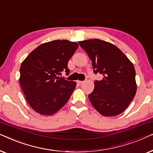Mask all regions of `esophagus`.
Masks as SVG:
<instances>
[{
	"label": "esophagus",
	"mask_w": 153,
	"mask_h": 153,
	"mask_svg": "<svg viewBox=\"0 0 153 153\" xmlns=\"http://www.w3.org/2000/svg\"><path fill=\"white\" fill-rule=\"evenodd\" d=\"M77 83H78L79 84L81 85V84H82V83H83V81H77Z\"/></svg>",
	"instance_id": "esophagus-1"
}]
</instances>
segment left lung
<instances>
[{"label": "left lung", "instance_id": "obj_1", "mask_svg": "<svg viewBox=\"0 0 153 153\" xmlns=\"http://www.w3.org/2000/svg\"><path fill=\"white\" fill-rule=\"evenodd\" d=\"M79 44L92 60L94 73L103 76L101 81H95V88L88 95L92 105L104 116L120 114L137 92L133 64L118 47L107 42L93 39Z\"/></svg>", "mask_w": 153, "mask_h": 153}]
</instances>
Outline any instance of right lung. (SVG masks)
I'll list each match as a JSON object with an SVG mask.
<instances>
[{
  "label": "right lung",
  "mask_w": 153,
  "mask_h": 153,
  "mask_svg": "<svg viewBox=\"0 0 153 153\" xmlns=\"http://www.w3.org/2000/svg\"><path fill=\"white\" fill-rule=\"evenodd\" d=\"M79 45L68 40L44 43L22 62L19 83L26 99L35 111L49 116L58 111L70 99L76 83L60 77L69 74V60Z\"/></svg>",
  "instance_id": "right-lung-1"
}]
</instances>
